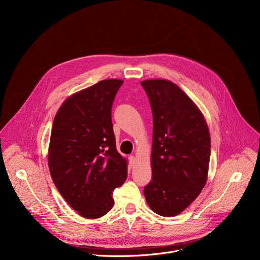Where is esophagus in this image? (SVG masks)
<instances>
[{
  "instance_id": "34e87169",
  "label": "esophagus",
  "mask_w": 260,
  "mask_h": 260,
  "mask_svg": "<svg viewBox=\"0 0 260 260\" xmlns=\"http://www.w3.org/2000/svg\"><path fill=\"white\" fill-rule=\"evenodd\" d=\"M128 160H129V167L132 168V167H134V165H135V162H136V158H135V156H129L128 157Z\"/></svg>"
}]
</instances>
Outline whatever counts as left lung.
Listing matches in <instances>:
<instances>
[{
    "mask_svg": "<svg viewBox=\"0 0 260 260\" xmlns=\"http://www.w3.org/2000/svg\"><path fill=\"white\" fill-rule=\"evenodd\" d=\"M153 115L152 178L144 188L150 209L173 217L186 209L206 185L211 139L196 104L175 83L141 82Z\"/></svg>",
    "mask_w": 260,
    "mask_h": 260,
    "instance_id": "left-lung-1",
    "label": "left lung"
}]
</instances>
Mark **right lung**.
I'll list each match as a JSON object with an SVG mask.
<instances>
[{
    "mask_svg": "<svg viewBox=\"0 0 260 260\" xmlns=\"http://www.w3.org/2000/svg\"><path fill=\"white\" fill-rule=\"evenodd\" d=\"M122 83L102 80L71 95L53 120L48 150L51 178L72 209L87 219L100 218L112 209L113 191L127 177L111 117Z\"/></svg>",
    "mask_w": 260,
    "mask_h": 260,
    "instance_id": "1",
    "label": "right lung"
}]
</instances>
